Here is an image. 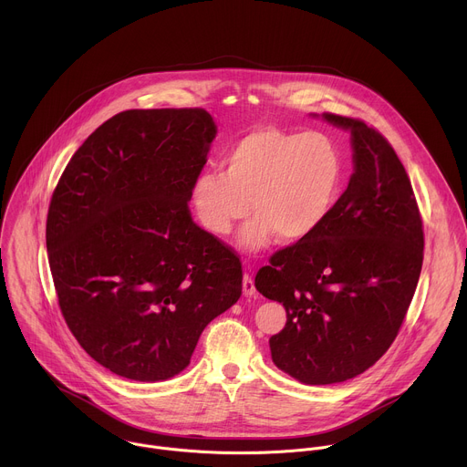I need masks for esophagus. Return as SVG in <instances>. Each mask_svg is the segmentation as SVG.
<instances>
[{
    "label": "esophagus",
    "mask_w": 467,
    "mask_h": 467,
    "mask_svg": "<svg viewBox=\"0 0 467 467\" xmlns=\"http://www.w3.org/2000/svg\"><path fill=\"white\" fill-rule=\"evenodd\" d=\"M242 286H244V294H245V296H249V297H251V296H254V292H256V290H254V281H253V277H251L249 274H245V275H244Z\"/></svg>",
    "instance_id": "34e87169"
}]
</instances>
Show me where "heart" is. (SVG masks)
<instances>
[{"instance_id":"b5f03b06","label":"heart","mask_w":467,"mask_h":467,"mask_svg":"<svg viewBox=\"0 0 467 467\" xmlns=\"http://www.w3.org/2000/svg\"><path fill=\"white\" fill-rule=\"evenodd\" d=\"M344 159L323 132L260 127L223 155V171H203L192 186V207L205 231L225 236L251 213L242 244L258 249L274 234L299 242L316 233L337 205Z\"/></svg>"}]
</instances>
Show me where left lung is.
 <instances>
[{
	"instance_id": "obj_1",
	"label": "left lung",
	"mask_w": 467,
	"mask_h": 467,
	"mask_svg": "<svg viewBox=\"0 0 467 467\" xmlns=\"http://www.w3.org/2000/svg\"><path fill=\"white\" fill-rule=\"evenodd\" d=\"M351 130L355 171L321 227L279 249L254 277L283 303L270 338L279 369L305 384H335L371 368L393 344L423 264L416 195L389 142L366 121L323 112Z\"/></svg>"
}]
</instances>
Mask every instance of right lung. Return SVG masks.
I'll return each instance as SVG.
<instances>
[{"label": "right lung", "mask_w": 467, "mask_h": 467, "mask_svg": "<svg viewBox=\"0 0 467 467\" xmlns=\"http://www.w3.org/2000/svg\"><path fill=\"white\" fill-rule=\"evenodd\" d=\"M216 125L205 109H132L99 125L62 171L46 245L58 306L112 373L166 380L242 296V262L190 214Z\"/></svg>", "instance_id": "obj_1"}]
</instances>
